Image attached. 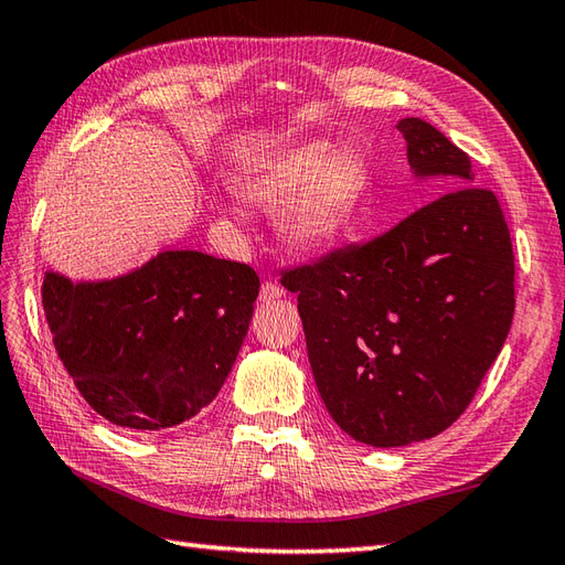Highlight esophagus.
<instances>
[{
  "label": "esophagus",
  "mask_w": 565,
  "mask_h": 565,
  "mask_svg": "<svg viewBox=\"0 0 565 565\" xmlns=\"http://www.w3.org/2000/svg\"><path fill=\"white\" fill-rule=\"evenodd\" d=\"M280 297H285V290H282V287H280L278 282H273V280L263 282V287H260V302H263V305L278 302Z\"/></svg>",
  "instance_id": "34e87169"
}]
</instances>
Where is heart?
<instances>
[{"mask_svg":"<svg viewBox=\"0 0 565 565\" xmlns=\"http://www.w3.org/2000/svg\"><path fill=\"white\" fill-rule=\"evenodd\" d=\"M239 185L248 203L278 210L275 232L287 250L311 256L355 232L370 191V164L353 149L311 140L250 167Z\"/></svg>","mask_w":565,"mask_h":565,"instance_id":"obj_1","label":"heart"}]
</instances>
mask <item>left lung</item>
<instances>
[{
    "instance_id": "obj_1",
    "label": "left lung",
    "mask_w": 565,
    "mask_h": 565,
    "mask_svg": "<svg viewBox=\"0 0 565 565\" xmlns=\"http://www.w3.org/2000/svg\"><path fill=\"white\" fill-rule=\"evenodd\" d=\"M418 181L435 198L394 230L287 270L315 382L353 440L404 447L452 425L503 348L515 315V258L498 198L471 159L420 118H401Z\"/></svg>"
}]
</instances>
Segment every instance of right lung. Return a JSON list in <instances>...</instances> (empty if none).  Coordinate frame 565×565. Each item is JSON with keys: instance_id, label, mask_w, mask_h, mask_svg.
<instances>
[{"instance_id": "add662e5", "label": "right lung", "mask_w": 565, "mask_h": 565, "mask_svg": "<svg viewBox=\"0 0 565 565\" xmlns=\"http://www.w3.org/2000/svg\"><path fill=\"white\" fill-rule=\"evenodd\" d=\"M258 275L203 250H161L106 280L47 270L43 309L57 358L98 416L167 430L220 394L254 317Z\"/></svg>"}]
</instances>
